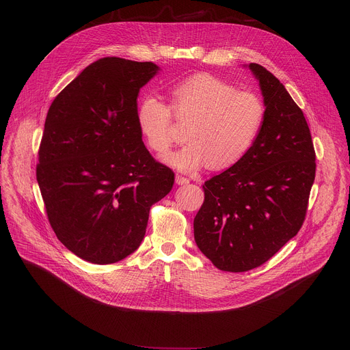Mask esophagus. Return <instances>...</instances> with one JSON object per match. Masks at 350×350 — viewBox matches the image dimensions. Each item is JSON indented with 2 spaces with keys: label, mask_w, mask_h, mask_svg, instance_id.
Returning a JSON list of instances; mask_svg holds the SVG:
<instances>
[{
  "label": "esophagus",
  "mask_w": 350,
  "mask_h": 350,
  "mask_svg": "<svg viewBox=\"0 0 350 350\" xmlns=\"http://www.w3.org/2000/svg\"><path fill=\"white\" fill-rule=\"evenodd\" d=\"M176 183H177L178 185H184V184H188V183H189V178H188V177H184V176H181V174H177V176H176Z\"/></svg>",
  "instance_id": "1"
}]
</instances>
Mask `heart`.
<instances>
[{
  "instance_id": "1",
  "label": "heart",
  "mask_w": 350,
  "mask_h": 350,
  "mask_svg": "<svg viewBox=\"0 0 350 350\" xmlns=\"http://www.w3.org/2000/svg\"><path fill=\"white\" fill-rule=\"evenodd\" d=\"M170 107L148 94L137 105L139 133L151 151L166 154L174 139L173 116L187 123V144L166 157L181 172H196L209 163L224 170L241 162L255 145L266 120L263 99L208 73L187 77L169 90Z\"/></svg>"
}]
</instances>
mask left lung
<instances>
[{"label": "left lung", "mask_w": 350, "mask_h": 350, "mask_svg": "<svg viewBox=\"0 0 350 350\" xmlns=\"http://www.w3.org/2000/svg\"><path fill=\"white\" fill-rule=\"evenodd\" d=\"M266 105L265 126L246 157L208 180L193 219L201 252L223 271L256 269L301 230L316 177V152L302 109L280 80L249 65Z\"/></svg>", "instance_id": "obj_1"}]
</instances>
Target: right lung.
Segmentation results:
<instances>
[{"label": "right lung", "mask_w": 350, "mask_h": 350, "mask_svg": "<svg viewBox=\"0 0 350 350\" xmlns=\"http://www.w3.org/2000/svg\"><path fill=\"white\" fill-rule=\"evenodd\" d=\"M158 69L101 58L48 109L37 183L55 235L87 262L111 265L133 254L151 206L173 188V170L149 154L135 119L139 88Z\"/></svg>", "instance_id": "add662e5"}]
</instances>
